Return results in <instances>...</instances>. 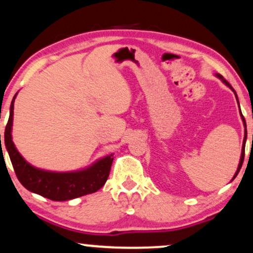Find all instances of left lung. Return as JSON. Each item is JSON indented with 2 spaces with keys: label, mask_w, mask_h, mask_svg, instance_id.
Here are the masks:
<instances>
[{
  "label": "left lung",
  "mask_w": 253,
  "mask_h": 253,
  "mask_svg": "<svg viewBox=\"0 0 253 253\" xmlns=\"http://www.w3.org/2000/svg\"><path fill=\"white\" fill-rule=\"evenodd\" d=\"M217 77L220 79L221 81L224 82L225 84H226V86H229L231 89L233 90L234 92V89L232 87H231V84H229V82H227L226 80H225V79L221 77V75H219V74H217ZM234 94H236V92H234ZM236 97H237V94H236ZM237 101H238V97H237ZM239 103V102H238ZM240 115H242V119H243V123H244V127H245V135H244V141H243V148H242V157H240V161H239V165H238V169H237V172H236V174H234V176L233 178H236L237 176V174H238L239 173V171H240V169H242V165H243V161H244V156H245V142H246V136H248V132H246V124H245V119H244V117H243V114H242V112H240Z\"/></svg>",
  "instance_id": "8db88e82"
}]
</instances>
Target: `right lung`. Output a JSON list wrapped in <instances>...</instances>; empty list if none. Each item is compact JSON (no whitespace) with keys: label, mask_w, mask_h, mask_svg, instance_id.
Here are the masks:
<instances>
[{"label":"right lung","mask_w":253,"mask_h":253,"mask_svg":"<svg viewBox=\"0 0 253 253\" xmlns=\"http://www.w3.org/2000/svg\"><path fill=\"white\" fill-rule=\"evenodd\" d=\"M16 94H15L10 105V114H9L8 124L4 130V144L9 157H10L11 164H13L14 171L21 184L30 192L38 193L40 196L48 198L50 200H55V202L71 200L100 190L107 181L112 163L114 159L113 154L102 158L86 169L63 173L39 169L29 165L23 159L11 140L14 101Z\"/></svg>","instance_id":"right-lung-1"}]
</instances>
